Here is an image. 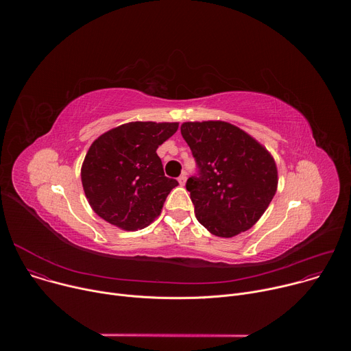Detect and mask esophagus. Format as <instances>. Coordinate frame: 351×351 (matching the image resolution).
Instances as JSON below:
<instances>
[{
  "instance_id": "34e87169",
  "label": "esophagus",
  "mask_w": 351,
  "mask_h": 351,
  "mask_svg": "<svg viewBox=\"0 0 351 351\" xmlns=\"http://www.w3.org/2000/svg\"><path fill=\"white\" fill-rule=\"evenodd\" d=\"M186 180H187L186 173H182V175L178 178V182L180 183V186H184V184H186Z\"/></svg>"
}]
</instances>
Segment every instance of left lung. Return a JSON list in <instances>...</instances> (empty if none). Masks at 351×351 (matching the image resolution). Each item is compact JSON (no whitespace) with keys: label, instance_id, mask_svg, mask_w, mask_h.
Instances as JSON below:
<instances>
[{"label":"left lung","instance_id":"obj_1","mask_svg":"<svg viewBox=\"0 0 351 351\" xmlns=\"http://www.w3.org/2000/svg\"><path fill=\"white\" fill-rule=\"evenodd\" d=\"M180 133L199 172L186 183L197 221L219 237L256 225L278 189V168L268 149L223 121L184 122Z\"/></svg>","mask_w":351,"mask_h":351}]
</instances>
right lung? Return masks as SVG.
I'll return each mask as SVG.
<instances>
[{
  "mask_svg": "<svg viewBox=\"0 0 351 351\" xmlns=\"http://www.w3.org/2000/svg\"><path fill=\"white\" fill-rule=\"evenodd\" d=\"M178 122H129L93 141L82 164V184L93 211L123 230L152 223L179 183L167 178L157 148Z\"/></svg>",
  "mask_w": 351,
  "mask_h": 351,
  "instance_id": "obj_1",
  "label": "right lung"
}]
</instances>
